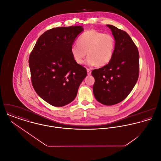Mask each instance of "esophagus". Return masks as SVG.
<instances>
[{
    "label": "esophagus",
    "mask_w": 161,
    "mask_h": 161,
    "mask_svg": "<svg viewBox=\"0 0 161 161\" xmlns=\"http://www.w3.org/2000/svg\"><path fill=\"white\" fill-rule=\"evenodd\" d=\"M87 74H88V75H91V73H92L91 70L87 68Z\"/></svg>",
    "instance_id": "obj_1"
}]
</instances>
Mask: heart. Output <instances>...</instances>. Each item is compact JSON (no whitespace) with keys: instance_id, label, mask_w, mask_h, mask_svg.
I'll use <instances>...</instances> for the list:
<instances>
[{"instance_id":"heart-1","label":"heart","mask_w":161,"mask_h":161,"mask_svg":"<svg viewBox=\"0 0 161 161\" xmlns=\"http://www.w3.org/2000/svg\"><path fill=\"white\" fill-rule=\"evenodd\" d=\"M114 48L115 40L111 35L90 30L79 36L78 44L71 46L70 54L74 60L81 64L87 53V64L102 67L110 61Z\"/></svg>"}]
</instances>
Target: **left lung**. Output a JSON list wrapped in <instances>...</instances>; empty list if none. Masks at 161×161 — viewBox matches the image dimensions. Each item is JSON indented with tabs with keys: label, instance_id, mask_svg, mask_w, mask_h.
<instances>
[{
	"label": "left lung",
	"instance_id": "1",
	"mask_svg": "<svg viewBox=\"0 0 161 161\" xmlns=\"http://www.w3.org/2000/svg\"><path fill=\"white\" fill-rule=\"evenodd\" d=\"M115 38V49L110 61L103 67L92 72L96 100L105 105H113L123 101L137 82L139 70L138 48L125 31L107 25Z\"/></svg>",
	"mask_w": 161,
	"mask_h": 161
}]
</instances>
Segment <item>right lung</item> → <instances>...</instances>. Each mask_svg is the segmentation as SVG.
<instances>
[{"instance_id": "add662e5", "label": "right lung", "mask_w": 161, "mask_h": 161, "mask_svg": "<svg viewBox=\"0 0 161 161\" xmlns=\"http://www.w3.org/2000/svg\"><path fill=\"white\" fill-rule=\"evenodd\" d=\"M82 26L47 30L38 39L29 57L33 87L37 94L54 107H63L75 98L87 70L70 54Z\"/></svg>"}]
</instances>
